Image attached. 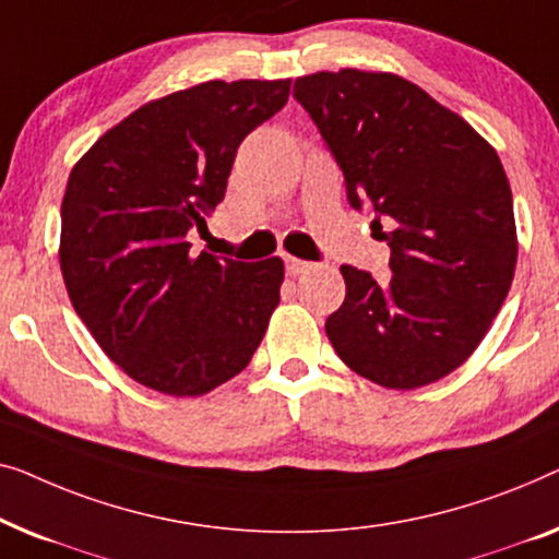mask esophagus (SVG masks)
I'll list each match as a JSON object with an SVG mask.
<instances>
[{"instance_id":"obj_1","label":"esophagus","mask_w":559,"mask_h":559,"mask_svg":"<svg viewBox=\"0 0 559 559\" xmlns=\"http://www.w3.org/2000/svg\"><path fill=\"white\" fill-rule=\"evenodd\" d=\"M309 269H311L309 261H301V258H294V255L286 258V271H288V276H301V273H306Z\"/></svg>"}]
</instances>
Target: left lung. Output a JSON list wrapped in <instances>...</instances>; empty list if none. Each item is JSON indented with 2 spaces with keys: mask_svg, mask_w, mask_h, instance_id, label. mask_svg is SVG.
<instances>
[{
  "mask_svg": "<svg viewBox=\"0 0 559 559\" xmlns=\"http://www.w3.org/2000/svg\"><path fill=\"white\" fill-rule=\"evenodd\" d=\"M294 96L344 171L352 207L388 217L392 278L342 265L326 319L336 355L382 388L415 390L461 367L489 332L516 269L512 187L489 141L418 85L342 68ZM382 230L380 219H374Z\"/></svg>",
  "mask_w": 559,
  "mask_h": 559,
  "instance_id": "1",
  "label": "left lung"
}]
</instances>
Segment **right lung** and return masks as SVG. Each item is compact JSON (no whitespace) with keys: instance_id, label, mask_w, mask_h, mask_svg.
Returning a JSON list of instances; mask_svg holds the SVG:
<instances>
[{"instance_id":"1","label":"right lung","mask_w":559,"mask_h":559,"mask_svg":"<svg viewBox=\"0 0 559 559\" xmlns=\"http://www.w3.org/2000/svg\"><path fill=\"white\" fill-rule=\"evenodd\" d=\"M290 81H207L148 100L70 169L60 271L93 340L131 380L200 397L248 367L281 301V258L192 255L187 230L225 198L240 141Z\"/></svg>"}]
</instances>
